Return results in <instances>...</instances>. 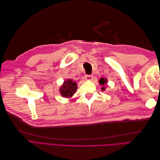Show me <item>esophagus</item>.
Listing matches in <instances>:
<instances>
[{"mask_svg": "<svg viewBox=\"0 0 160 160\" xmlns=\"http://www.w3.org/2000/svg\"><path fill=\"white\" fill-rule=\"evenodd\" d=\"M85 79L86 81H91L93 79V75H86L85 76Z\"/></svg>", "mask_w": 160, "mask_h": 160, "instance_id": "34e87169", "label": "esophagus"}]
</instances>
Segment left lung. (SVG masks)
Masks as SVG:
<instances>
[{
  "label": "left lung",
  "mask_w": 160,
  "mask_h": 160,
  "mask_svg": "<svg viewBox=\"0 0 160 160\" xmlns=\"http://www.w3.org/2000/svg\"><path fill=\"white\" fill-rule=\"evenodd\" d=\"M99 83H100V85H102V88H101V89H102L103 91H104L105 89V85L108 83V80L107 79H104V78H101L99 80Z\"/></svg>",
  "instance_id": "8db88e82"
}]
</instances>
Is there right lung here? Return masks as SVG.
Here are the masks:
<instances>
[{"mask_svg":"<svg viewBox=\"0 0 160 160\" xmlns=\"http://www.w3.org/2000/svg\"><path fill=\"white\" fill-rule=\"evenodd\" d=\"M77 83L72 79L65 81L59 89L61 95L66 98H69L74 95L77 90Z\"/></svg>","mask_w":160,"mask_h":160,"instance_id":"right-lung-1","label":"right lung"}]
</instances>
